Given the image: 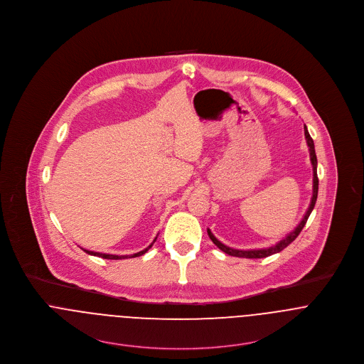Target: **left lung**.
<instances>
[{"label":"left lung","instance_id":"obj_1","mask_svg":"<svg viewBox=\"0 0 364 364\" xmlns=\"http://www.w3.org/2000/svg\"><path fill=\"white\" fill-rule=\"evenodd\" d=\"M304 136H306V141H307V146H309V151H310V161H311V166H313V196H311V201H310V205L304 214V217L301 218L300 224L298 227L288 233L284 239H281L277 245L271 246V247H265V249H255V250H239V249H232L230 246H225L223 242H220L210 230H207V233L210 236V239L213 240V243L221 249L224 253L230 255V256H235V257H243V259H263V257H268L271 255H275V253H279L281 250H284L287 246H289L296 237L299 236V233L303 230V227L306 225L307 223V218L310 217L314 205H316V200H317V193H318V178H317V156H316V150H314V141L311 139V136L309 134V131L304 125Z\"/></svg>","mask_w":364,"mask_h":364}]
</instances>
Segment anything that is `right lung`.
Segmentation results:
<instances>
[{"mask_svg":"<svg viewBox=\"0 0 364 364\" xmlns=\"http://www.w3.org/2000/svg\"><path fill=\"white\" fill-rule=\"evenodd\" d=\"M157 239V237H156ZM156 239L153 240V243L156 242ZM153 243L149 246V247H146L144 250H141V252H139V253H134V255H131V256H117V255H105V253H99V252H92V250H85L87 255H92V256H99V257H102V259H108V260H122V259H132V257H139V256H141V255H144L151 246H153Z\"/></svg>","mask_w":364,"mask_h":364,"instance_id":"1","label":"right lung"}]
</instances>
